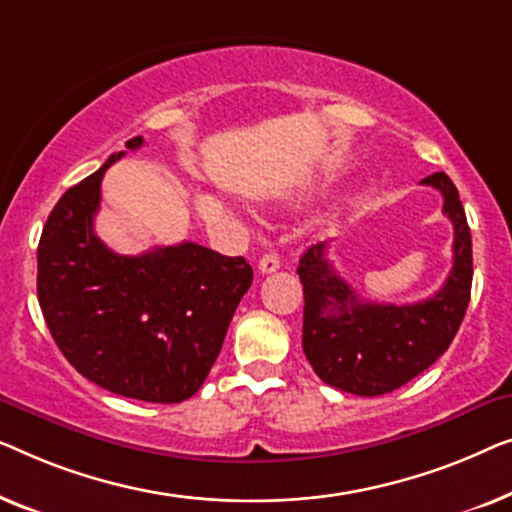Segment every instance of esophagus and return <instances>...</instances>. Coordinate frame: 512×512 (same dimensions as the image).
<instances>
[{"label":"esophagus","mask_w":512,"mask_h":512,"mask_svg":"<svg viewBox=\"0 0 512 512\" xmlns=\"http://www.w3.org/2000/svg\"><path fill=\"white\" fill-rule=\"evenodd\" d=\"M259 273H273L280 269V257L276 253H266L259 259Z\"/></svg>","instance_id":"obj_1"}]
</instances>
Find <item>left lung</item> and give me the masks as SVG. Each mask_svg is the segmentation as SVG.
Returning <instances> with one entry per match:
<instances>
[{
  "instance_id": "1",
  "label": "left lung",
  "mask_w": 512,
  "mask_h": 512,
  "mask_svg": "<svg viewBox=\"0 0 512 512\" xmlns=\"http://www.w3.org/2000/svg\"><path fill=\"white\" fill-rule=\"evenodd\" d=\"M420 183L443 194V213L455 227L450 276L434 297L406 306L362 301L331 266L327 241L299 259L306 359L327 385L357 397L387 394L429 369L469 308L473 250L459 192L443 171Z\"/></svg>"
}]
</instances>
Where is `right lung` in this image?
I'll list each match as a JSON object with an SVG mask.
<instances>
[{"instance_id":"right-lung-1","label":"right lung","mask_w":512,"mask_h":512,"mask_svg":"<svg viewBox=\"0 0 512 512\" xmlns=\"http://www.w3.org/2000/svg\"><path fill=\"white\" fill-rule=\"evenodd\" d=\"M143 146V136L127 141ZM125 153L69 187L37 250V294L67 362L127 399L178 403L204 385L236 306L253 283L243 257L197 243L118 255L95 234L102 178Z\"/></svg>"}]
</instances>
